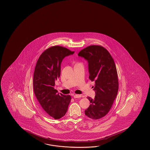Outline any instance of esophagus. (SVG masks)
<instances>
[{
    "mask_svg": "<svg viewBox=\"0 0 150 150\" xmlns=\"http://www.w3.org/2000/svg\"><path fill=\"white\" fill-rule=\"evenodd\" d=\"M81 95H79V94H75V95H74V98H81Z\"/></svg>",
    "mask_w": 150,
    "mask_h": 150,
    "instance_id": "1",
    "label": "esophagus"
}]
</instances>
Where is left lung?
I'll return each instance as SVG.
<instances>
[{"label": "left lung", "instance_id": "1", "mask_svg": "<svg viewBox=\"0 0 150 150\" xmlns=\"http://www.w3.org/2000/svg\"><path fill=\"white\" fill-rule=\"evenodd\" d=\"M78 56L88 62L89 79L95 82L94 99L87 97L91 105L85 110L89 118L98 120L107 114L117 95L118 76L110 53L100 45H91L80 51Z\"/></svg>", "mask_w": 150, "mask_h": 150}]
</instances>
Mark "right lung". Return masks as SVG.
I'll list each match as a JSON object with an SVG mask.
<instances>
[{
  "instance_id": "add662e5",
  "label": "right lung",
  "mask_w": 150,
  "mask_h": 150,
  "mask_svg": "<svg viewBox=\"0 0 150 150\" xmlns=\"http://www.w3.org/2000/svg\"><path fill=\"white\" fill-rule=\"evenodd\" d=\"M74 51L61 46H54L45 50L35 66L33 88L42 109L54 119L63 117L71 100L70 96L58 93L54 89L55 81L61 75L62 62Z\"/></svg>"
}]
</instances>
